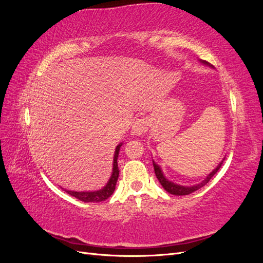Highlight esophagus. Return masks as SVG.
Masks as SVG:
<instances>
[{
  "instance_id": "34e87169",
  "label": "esophagus",
  "mask_w": 263,
  "mask_h": 263,
  "mask_svg": "<svg viewBox=\"0 0 263 263\" xmlns=\"http://www.w3.org/2000/svg\"><path fill=\"white\" fill-rule=\"evenodd\" d=\"M149 128V122L148 118L146 117H140L135 121L133 127H132V133L133 135H137V136H141L144 135Z\"/></svg>"
}]
</instances>
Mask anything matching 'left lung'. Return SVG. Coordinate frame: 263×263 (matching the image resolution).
Returning <instances> with one entry per match:
<instances>
[{"label": "left lung", "instance_id": "1", "mask_svg": "<svg viewBox=\"0 0 263 263\" xmlns=\"http://www.w3.org/2000/svg\"><path fill=\"white\" fill-rule=\"evenodd\" d=\"M224 160H225V159H224ZM221 164H222V161L218 164V166H217L216 169H215L212 173L209 174L208 178H206L202 183H200V184L193 185V186H181V185H178V184H174V183L168 181L163 177V174L161 172V169L159 168V166L155 162H154V168H155V173H156L157 179L159 180V182L161 183V185L163 186V189L166 191V192H169L170 194H173V195H187V194H191V193L195 192L196 190L201 189L202 186H204L206 183H208L213 178L214 174L220 169Z\"/></svg>", "mask_w": 263, "mask_h": 263}]
</instances>
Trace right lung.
<instances>
[{"mask_svg": "<svg viewBox=\"0 0 263 263\" xmlns=\"http://www.w3.org/2000/svg\"><path fill=\"white\" fill-rule=\"evenodd\" d=\"M122 144H119L116 147L115 150V155H114V163H113V174L110 177L108 183L106 184L105 187H103L100 191H95V192H74V191H66V192L70 195H72L77 197L78 200H80L82 202H90V203H99L107 200V198L114 193L116 182L118 179V174H119V169L117 165V158H118V153H119V148H121Z\"/></svg>", "mask_w": 263, "mask_h": 263, "instance_id": "obj_1", "label": "right lung"}]
</instances>
